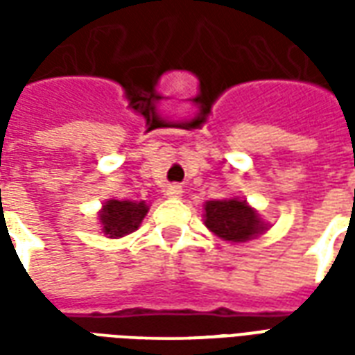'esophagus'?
I'll use <instances>...</instances> for the list:
<instances>
[{"mask_svg": "<svg viewBox=\"0 0 355 355\" xmlns=\"http://www.w3.org/2000/svg\"><path fill=\"white\" fill-rule=\"evenodd\" d=\"M180 193H182V188L178 184L167 186V196H169V198H180Z\"/></svg>", "mask_w": 355, "mask_h": 355, "instance_id": "esophagus-1", "label": "esophagus"}]
</instances>
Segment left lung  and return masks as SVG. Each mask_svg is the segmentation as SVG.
<instances>
[{
    "label": "left lung",
    "mask_w": 355,
    "mask_h": 355,
    "mask_svg": "<svg viewBox=\"0 0 355 355\" xmlns=\"http://www.w3.org/2000/svg\"><path fill=\"white\" fill-rule=\"evenodd\" d=\"M205 226L226 241H247L264 230L257 211L245 201L223 200L205 203Z\"/></svg>",
    "instance_id": "obj_1"
}]
</instances>
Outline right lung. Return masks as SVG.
Returning a JSON list of instances; mask_svg holds the SVG:
<instances>
[{
	"label": "right lung",
	"mask_w": 355,
	"mask_h": 355,
	"mask_svg": "<svg viewBox=\"0 0 355 355\" xmlns=\"http://www.w3.org/2000/svg\"><path fill=\"white\" fill-rule=\"evenodd\" d=\"M146 203L140 201H117L110 200L101 211L102 232L110 238H123L139 228L146 215Z\"/></svg>",
	"instance_id": "1"
}]
</instances>
